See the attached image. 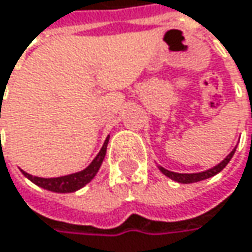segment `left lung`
<instances>
[{"instance_id": "left-lung-1", "label": "left lung", "mask_w": 252, "mask_h": 252, "mask_svg": "<svg viewBox=\"0 0 252 252\" xmlns=\"http://www.w3.org/2000/svg\"><path fill=\"white\" fill-rule=\"evenodd\" d=\"M235 150H236V147L227 155L226 158H225L220 163H218L216 166H213V168H210V169H207V171H203V172H195V174H178V172L168 171V169H165V168H162V166H158V168L160 169V172H162L163 175H166L168 178L174 179L175 182H179V184H192V182H198V181L212 178V176H215L216 174H219L220 171H223V168L230 162L232 156L235 155Z\"/></svg>"}]
</instances>
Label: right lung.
I'll list each match as a JSON object with an SVG mask.
<instances>
[{
    "instance_id": "add662e5",
    "label": "right lung",
    "mask_w": 252,
    "mask_h": 252,
    "mask_svg": "<svg viewBox=\"0 0 252 252\" xmlns=\"http://www.w3.org/2000/svg\"><path fill=\"white\" fill-rule=\"evenodd\" d=\"M108 141H109V135L106 137L100 152L96 155V158L92 160V163L87 168H84L83 171L76 172V174H70V175L65 176H57V178H40V176L30 175V174L25 172L23 169H20V171H22V174L27 179H30L33 184H36L40 188H45V189L52 191V192H63V194L74 192L77 189L83 188L86 184H89L96 176V174L99 172V168H100V165H102V162L105 159V155H106Z\"/></svg>"
}]
</instances>
